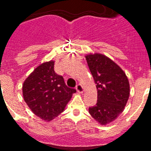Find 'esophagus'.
<instances>
[{
    "mask_svg": "<svg viewBox=\"0 0 151 151\" xmlns=\"http://www.w3.org/2000/svg\"><path fill=\"white\" fill-rule=\"evenodd\" d=\"M76 90L78 93H83L84 92V88L81 84H78V85H76Z\"/></svg>",
    "mask_w": 151,
    "mask_h": 151,
    "instance_id": "obj_1",
    "label": "esophagus"
}]
</instances>
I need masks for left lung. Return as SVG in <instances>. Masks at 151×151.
I'll return each instance as SVG.
<instances>
[{"label": "left lung", "instance_id": "1", "mask_svg": "<svg viewBox=\"0 0 151 151\" xmlns=\"http://www.w3.org/2000/svg\"><path fill=\"white\" fill-rule=\"evenodd\" d=\"M97 90V101L88 111L98 123L106 125L123 112L130 94V86L124 71L104 54L85 56Z\"/></svg>", "mask_w": 151, "mask_h": 151}]
</instances>
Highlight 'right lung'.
I'll return each mask as SVG.
<instances>
[{"label":"right lung","mask_w":151,"mask_h":151,"mask_svg":"<svg viewBox=\"0 0 151 151\" xmlns=\"http://www.w3.org/2000/svg\"><path fill=\"white\" fill-rule=\"evenodd\" d=\"M76 90L68 88L63 76L54 72V61L40 64L24 81L22 95L35 115L51 121L64 111Z\"/></svg>","instance_id":"obj_1"}]
</instances>
